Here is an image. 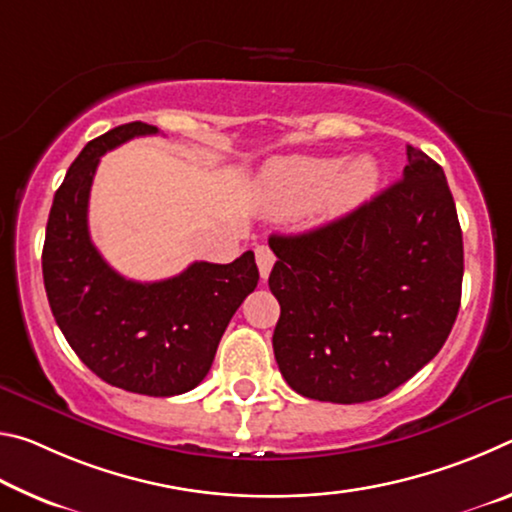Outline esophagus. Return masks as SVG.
I'll list each match as a JSON object with an SVG mask.
<instances>
[{"label": "esophagus", "mask_w": 512, "mask_h": 512, "mask_svg": "<svg viewBox=\"0 0 512 512\" xmlns=\"http://www.w3.org/2000/svg\"><path fill=\"white\" fill-rule=\"evenodd\" d=\"M255 257H257V266H259V275H262V280H268V273H271V268L275 264V255L273 250L268 246H257L255 248Z\"/></svg>", "instance_id": "obj_1"}]
</instances>
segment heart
I'll use <instances>...</instances> for the list:
<instances>
[{"instance_id":"obj_1","label":"heart","mask_w":512,"mask_h":512,"mask_svg":"<svg viewBox=\"0 0 512 512\" xmlns=\"http://www.w3.org/2000/svg\"><path fill=\"white\" fill-rule=\"evenodd\" d=\"M379 167L359 155L343 167L339 158L282 160L268 171V187L289 210H307L323 201L327 214H343L375 192Z\"/></svg>"}]
</instances>
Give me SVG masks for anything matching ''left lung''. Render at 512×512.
I'll return each mask as SVG.
<instances>
[{"instance_id":"1","label":"left lung","mask_w":512,"mask_h":512,"mask_svg":"<svg viewBox=\"0 0 512 512\" xmlns=\"http://www.w3.org/2000/svg\"><path fill=\"white\" fill-rule=\"evenodd\" d=\"M409 164L372 201L316 230L268 239L280 302L273 352L293 391L379 400L436 357L461 307L463 232L445 171Z\"/></svg>"}]
</instances>
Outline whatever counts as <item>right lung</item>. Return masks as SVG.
<instances>
[{"label": "right lung", "instance_id": "1", "mask_svg": "<svg viewBox=\"0 0 512 512\" xmlns=\"http://www.w3.org/2000/svg\"><path fill=\"white\" fill-rule=\"evenodd\" d=\"M158 128L131 121L85 144L58 187L42 248V277L60 332L94 375L124 391L171 397L196 388L259 280L253 250L232 264L194 262L160 282H133L94 248L88 203L106 151Z\"/></svg>", "mask_w": 512, "mask_h": 512}]
</instances>
